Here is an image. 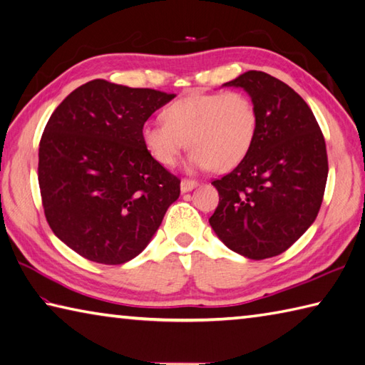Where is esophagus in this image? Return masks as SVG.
I'll return each instance as SVG.
<instances>
[{"mask_svg": "<svg viewBox=\"0 0 365 365\" xmlns=\"http://www.w3.org/2000/svg\"><path fill=\"white\" fill-rule=\"evenodd\" d=\"M196 187H197V182L196 180H191V178H183V180L180 182V190L183 192L191 191L192 188H196Z\"/></svg>", "mask_w": 365, "mask_h": 365, "instance_id": "1", "label": "esophagus"}]
</instances>
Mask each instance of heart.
I'll return each mask as SVG.
<instances>
[{
	"instance_id": "b5f03b06",
	"label": "heart",
	"mask_w": 365,
	"mask_h": 365,
	"mask_svg": "<svg viewBox=\"0 0 365 365\" xmlns=\"http://www.w3.org/2000/svg\"><path fill=\"white\" fill-rule=\"evenodd\" d=\"M164 121H145L140 138L152 158L174 166L187 144L192 169L226 173L244 161L258 134L256 104L244 91L195 93L170 103Z\"/></svg>"
}]
</instances>
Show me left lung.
Returning <instances> with one entry per match:
<instances>
[{"instance_id":"1","label":"left lung","mask_w":365,"mask_h":365,"mask_svg":"<svg viewBox=\"0 0 365 365\" xmlns=\"http://www.w3.org/2000/svg\"><path fill=\"white\" fill-rule=\"evenodd\" d=\"M225 85L252 96L259 125L244 161L212 182L220 202L209 223L232 252L272 258L318 215L329 170L324 135L309 104L270 74L247 71Z\"/></svg>"}]
</instances>
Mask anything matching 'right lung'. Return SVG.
Listing matches in <instances>:
<instances>
[{
    "label": "right lung",
    "instance_id": "right-lung-1",
    "mask_svg": "<svg viewBox=\"0 0 365 365\" xmlns=\"http://www.w3.org/2000/svg\"><path fill=\"white\" fill-rule=\"evenodd\" d=\"M175 95L95 78L63 99L39 142L48 226L93 262L135 258L180 195V178L147 152L142 125Z\"/></svg>",
    "mask_w": 365,
    "mask_h": 365
}]
</instances>
